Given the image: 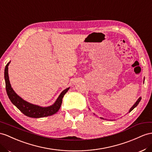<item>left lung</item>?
<instances>
[{
  "label": "left lung",
  "mask_w": 152,
  "mask_h": 152,
  "mask_svg": "<svg viewBox=\"0 0 152 152\" xmlns=\"http://www.w3.org/2000/svg\"><path fill=\"white\" fill-rule=\"evenodd\" d=\"M144 81H145V78H144ZM141 97H140V98L137 100V102H136L135 103V104H134V105L133 106H132L131 108H130V109L129 110V112H130L132 110H133L134 109V108H135L136 107H137V105H138V104L139 103V102H140V101H141ZM94 115H95V114H94ZM101 119H104V118H100Z\"/></svg>",
  "instance_id": "obj_1"
}]
</instances>
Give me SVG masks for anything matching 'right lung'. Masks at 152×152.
<instances>
[{"label": "right lung", "instance_id": "1", "mask_svg": "<svg viewBox=\"0 0 152 152\" xmlns=\"http://www.w3.org/2000/svg\"><path fill=\"white\" fill-rule=\"evenodd\" d=\"M8 62L6 65L4 69V79L6 83V90L7 94L8 96L10 101L15 107H17L18 109L20 110L23 114L29 118H44V117H48L52 115L60 109L61 104L62 103V99H63L64 95L66 94L70 87L67 88L61 92V94L58 96V98L56 100V102L52 105L43 107L30 103L26 102L24 99L20 98L16 92L14 91L13 88L11 87L10 81L9 80L8 75V66L10 64Z\"/></svg>", "mask_w": 152, "mask_h": 152}]
</instances>
